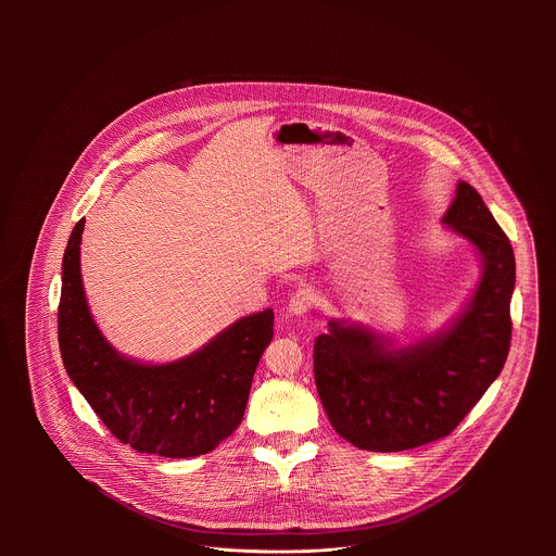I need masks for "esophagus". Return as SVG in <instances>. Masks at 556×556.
I'll use <instances>...</instances> for the list:
<instances>
[{
	"label": "esophagus",
	"instance_id": "1",
	"mask_svg": "<svg viewBox=\"0 0 556 556\" xmlns=\"http://www.w3.org/2000/svg\"><path fill=\"white\" fill-rule=\"evenodd\" d=\"M315 304H317V293H315L313 289L304 287V289H298V291L291 295L289 306H287V313L293 315V317H302V315L311 313Z\"/></svg>",
	"mask_w": 556,
	"mask_h": 556
}]
</instances>
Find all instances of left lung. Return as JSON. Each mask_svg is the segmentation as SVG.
Instances as JSON below:
<instances>
[{"label": "left lung", "instance_id": "1", "mask_svg": "<svg viewBox=\"0 0 556 556\" xmlns=\"http://www.w3.org/2000/svg\"><path fill=\"white\" fill-rule=\"evenodd\" d=\"M471 241L481 278L460 317L406 346L364 325L329 320L315 340V381L333 430L359 450L402 452L447 437L501 375L511 342L516 261L467 181L443 216Z\"/></svg>", "mask_w": 556, "mask_h": 556}]
</instances>
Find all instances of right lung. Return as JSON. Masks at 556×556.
Instances as JSON below:
<instances>
[{"label": "right lung", "mask_w": 556, "mask_h": 556, "mask_svg": "<svg viewBox=\"0 0 556 556\" xmlns=\"http://www.w3.org/2000/svg\"><path fill=\"white\" fill-rule=\"evenodd\" d=\"M79 220L62 263L60 351L71 381L115 439L141 454L194 458L241 424L256 364L274 338L271 308L239 318L170 364L119 355L100 333L80 280Z\"/></svg>", "instance_id": "obj_1"}]
</instances>
